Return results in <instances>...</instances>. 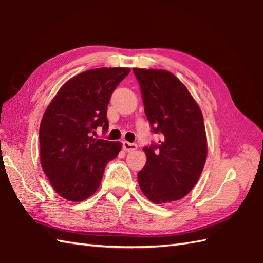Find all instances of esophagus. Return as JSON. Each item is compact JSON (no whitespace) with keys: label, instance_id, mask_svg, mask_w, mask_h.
<instances>
[{"label":"esophagus","instance_id":"esophagus-1","mask_svg":"<svg viewBox=\"0 0 263 263\" xmlns=\"http://www.w3.org/2000/svg\"><path fill=\"white\" fill-rule=\"evenodd\" d=\"M137 148H138V146L136 143H131V142H127V141L123 142V149H124L126 153L135 152V150H137Z\"/></svg>","mask_w":263,"mask_h":263}]
</instances>
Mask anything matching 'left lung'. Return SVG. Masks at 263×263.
I'll list each match as a JSON object with an SVG mask.
<instances>
[{
	"mask_svg": "<svg viewBox=\"0 0 263 263\" xmlns=\"http://www.w3.org/2000/svg\"><path fill=\"white\" fill-rule=\"evenodd\" d=\"M133 72L153 131L161 133L158 144L143 148L147 161L138 173L139 185L154 203L174 202L195 186L205 164L203 116L187 88L170 71L135 68Z\"/></svg>",
	"mask_w": 263,
	"mask_h": 263,
	"instance_id": "left-lung-1",
	"label": "left lung"
}]
</instances>
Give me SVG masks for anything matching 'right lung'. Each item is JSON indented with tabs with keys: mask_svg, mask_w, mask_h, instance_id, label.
<instances>
[{
	"mask_svg": "<svg viewBox=\"0 0 263 263\" xmlns=\"http://www.w3.org/2000/svg\"><path fill=\"white\" fill-rule=\"evenodd\" d=\"M128 68H98L74 76L60 88L39 127L41 164L61 197L79 202L97 191L105 166L117 157L121 142L96 139L108 130L107 106Z\"/></svg>",
	"mask_w": 263,
	"mask_h": 263,
	"instance_id": "add662e5",
	"label": "right lung"
}]
</instances>
